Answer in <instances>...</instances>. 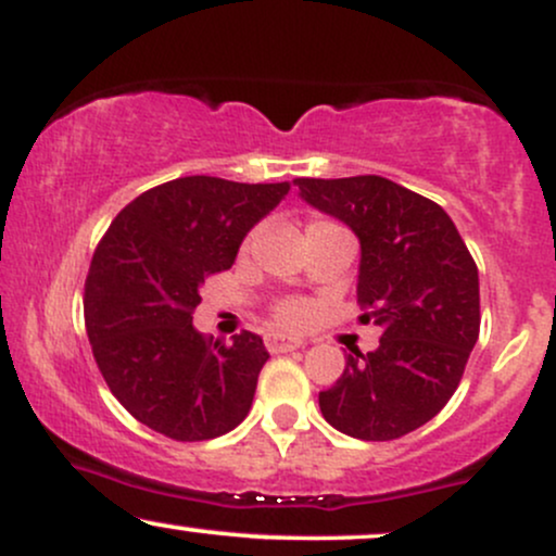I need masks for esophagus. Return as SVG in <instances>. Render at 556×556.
Returning a JSON list of instances; mask_svg holds the SVG:
<instances>
[{
	"mask_svg": "<svg viewBox=\"0 0 556 556\" xmlns=\"http://www.w3.org/2000/svg\"><path fill=\"white\" fill-rule=\"evenodd\" d=\"M300 346H303L300 339H287V337H282V333H269V337H266V350H269L271 354L292 352V350H300Z\"/></svg>",
	"mask_w": 556,
	"mask_h": 556,
	"instance_id": "34e87169",
	"label": "esophagus"
}]
</instances>
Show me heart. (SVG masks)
Masks as SVG:
<instances>
[{
  "label": "heart",
  "mask_w": 556,
  "mask_h": 556,
  "mask_svg": "<svg viewBox=\"0 0 556 556\" xmlns=\"http://www.w3.org/2000/svg\"><path fill=\"white\" fill-rule=\"evenodd\" d=\"M313 223H326V219H313ZM274 318H277L279 326L298 329V326H303L307 320V305L300 303V300H287V303L274 307Z\"/></svg>",
  "instance_id": "heart-1"
}]
</instances>
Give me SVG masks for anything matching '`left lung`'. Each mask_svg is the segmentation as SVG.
Instances as JSON below:
<instances>
[{
	"instance_id": "1",
	"label": "left lung",
	"mask_w": 556,
	"mask_h": 556,
	"mask_svg": "<svg viewBox=\"0 0 556 556\" xmlns=\"http://www.w3.org/2000/svg\"><path fill=\"white\" fill-rule=\"evenodd\" d=\"M300 197L359 240V320L378 350L346 354L318 393L324 419L357 440H396L456 393L479 339V271L443 206L380 176L298 178Z\"/></svg>"
}]
</instances>
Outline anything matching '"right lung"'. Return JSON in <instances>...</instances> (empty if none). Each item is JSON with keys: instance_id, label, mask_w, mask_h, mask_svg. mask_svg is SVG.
<instances>
[{"instance_id": "1", "label": "right lung", "mask_w": 556, "mask_h": 556, "mask_svg": "<svg viewBox=\"0 0 556 556\" xmlns=\"http://www.w3.org/2000/svg\"><path fill=\"white\" fill-rule=\"evenodd\" d=\"M290 184L186 176L116 214L85 282V326L111 393L134 419L197 443L245 419L261 367L258 333L232 342L193 329L204 279L230 269L240 243Z\"/></svg>"}]
</instances>
